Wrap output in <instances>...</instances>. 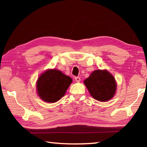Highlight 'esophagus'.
<instances>
[{
	"mask_svg": "<svg viewBox=\"0 0 147 147\" xmlns=\"http://www.w3.org/2000/svg\"><path fill=\"white\" fill-rule=\"evenodd\" d=\"M75 80L76 82H80V78L79 76L75 77Z\"/></svg>",
	"mask_w": 147,
	"mask_h": 147,
	"instance_id": "34e87169",
	"label": "esophagus"
}]
</instances>
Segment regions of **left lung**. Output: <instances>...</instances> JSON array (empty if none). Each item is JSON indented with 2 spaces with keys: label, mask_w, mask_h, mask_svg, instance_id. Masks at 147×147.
<instances>
[{
  "label": "left lung",
  "mask_w": 147,
  "mask_h": 147,
  "mask_svg": "<svg viewBox=\"0 0 147 147\" xmlns=\"http://www.w3.org/2000/svg\"><path fill=\"white\" fill-rule=\"evenodd\" d=\"M84 82L91 95L98 101H108L115 94L117 84L115 78L106 70L93 71Z\"/></svg>",
  "instance_id": "8db88e82"
}]
</instances>
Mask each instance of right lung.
Listing matches in <instances>:
<instances>
[{
	"instance_id": "add662e5",
	"label": "right lung",
	"mask_w": 147,
	"mask_h": 147,
	"mask_svg": "<svg viewBox=\"0 0 147 147\" xmlns=\"http://www.w3.org/2000/svg\"><path fill=\"white\" fill-rule=\"evenodd\" d=\"M73 80L57 69H48L42 73L36 84L39 97L44 102L54 103L65 95Z\"/></svg>"
}]
</instances>
